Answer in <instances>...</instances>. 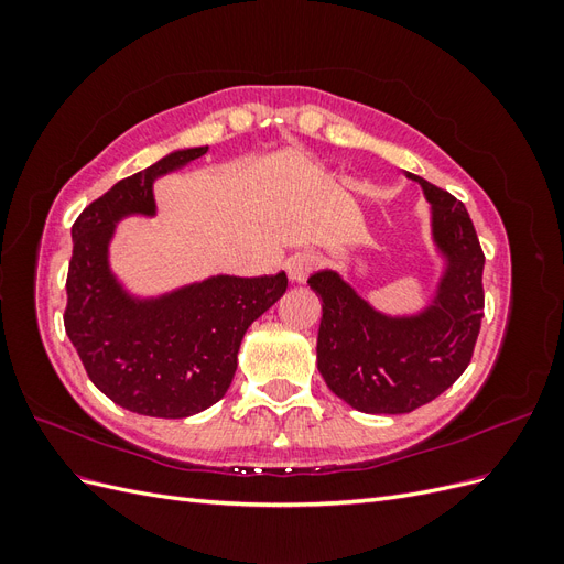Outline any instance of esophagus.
<instances>
[{
	"label": "esophagus",
	"instance_id": "esophagus-1",
	"mask_svg": "<svg viewBox=\"0 0 564 564\" xmlns=\"http://www.w3.org/2000/svg\"><path fill=\"white\" fill-rule=\"evenodd\" d=\"M315 268H317V256L315 253H308V251L294 253L292 259L286 261V275L292 282L301 284V282L308 280V275Z\"/></svg>",
	"mask_w": 564,
	"mask_h": 564
}]
</instances>
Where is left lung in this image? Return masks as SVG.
<instances>
[{
  "label": "left lung",
  "mask_w": 564,
  "mask_h": 564,
  "mask_svg": "<svg viewBox=\"0 0 564 564\" xmlns=\"http://www.w3.org/2000/svg\"><path fill=\"white\" fill-rule=\"evenodd\" d=\"M431 204V237L442 272L431 301L390 315L327 268L308 284L322 299L317 369L357 412L409 414L442 395L466 371L480 334L485 253L466 207L447 191L406 172Z\"/></svg>",
  "instance_id": "left-lung-1"
}]
</instances>
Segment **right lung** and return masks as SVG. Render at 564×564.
<instances>
[{
  "mask_svg": "<svg viewBox=\"0 0 564 564\" xmlns=\"http://www.w3.org/2000/svg\"><path fill=\"white\" fill-rule=\"evenodd\" d=\"M207 145L169 152L115 183L73 226L63 315L91 383L115 404L155 419H185L226 395L251 327L286 292V275H212L158 296L129 292L110 265L117 224L155 216V181L202 158Z\"/></svg>",
  "mask_w": 564,
  "mask_h": 564,
  "instance_id": "right-lung-1",
  "label": "right lung"
}]
</instances>
